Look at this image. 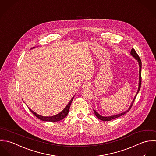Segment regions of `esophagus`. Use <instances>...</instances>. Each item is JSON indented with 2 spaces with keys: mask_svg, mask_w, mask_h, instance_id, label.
Wrapping results in <instances>:
<instances>
[{
  "mask_svg": "<svg viewBox=\"0 0 156 156\" xmlns=\"http://www.w3.org/2000/svg\"><path fill=\"white\" fill-rule=\"evenodd\" d=\"M90 86H91V84L89 82H85L83 84L82 87L84 90H88L90 88Z\"/></svg>",
  "mask_w": 156,
  "mask_h": 156,
  "instance_id": "obj_1",
  "label": "esophagus"
}]
</instances>
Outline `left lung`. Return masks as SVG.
Here are the masks:
<instances>
[{
    "mask_svg": "<svg viewBox=\"0 0 156 156\" xmlns=\"http://www.w3.org/2000/svg\"><path fill=\"white\" fill-rule=\"evenodd\" d=\"M130 54H131V56H133V57L137 61V62L139 63V86H138V89H137V93L136 94V95L134 96V99H133V101L131 102L129 107L128 108V110H126V111H125V112H122V113H119V114H118V115H113V116H101V115H99L96 110H94V115H96V116L98 119H99L100 120H101V121H111V120H112V119L118 118H119V117H120V116L124 115L125 113H126L131 109V107H132V105H133V102H134V100H135V99H136V96H137V94H138L139 90H140V87H141V79H142V78H141L142 62H141V60H140V59L139 55H137V54L136 53V52L135 51V50H134L133 48H132V49L131 50Z\"/></svg>",
    "mask_w": 156,
    "mask_h": 156,
    "instance_id": "obj_1",
    "label": "left lung"
}]
</instances>
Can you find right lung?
Instances as JSON below:
<instances>
[{"instance_id": "add662e5", "label": "right lung", "mask_w": 156, "mask_h": 156, "mask_svg": "<svg viewBox=\"0 0 156 156\" xmlns=\"http://www.w3.org/2000/svg\"><path fill=\"white\" fill-rule=\"evenodd\" d=\"M34 48H35V47H33L31 49H34ZM73 98H74V96L72 97V98L70 99V101H69L68 104L65 107V108L62 110L60 113H59L58 114H57L56 115L52 116H43L38 115L35 112L32 111L31 108H30L29 107L28 108H29V109L30 110V111L31 112L32 114L34 116H35L37 118H38L39 119H40V120H41L43 121L57 122V121H60L62 120V119H64L66 116H67L68 113H69V108H70V105H71V103H72Z\"/></svg>"}]
</instances>
